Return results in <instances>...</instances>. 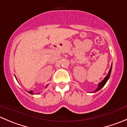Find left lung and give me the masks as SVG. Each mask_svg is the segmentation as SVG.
<instances>
[{
	"label": "left lung",
	"mask_w": 127,
	"mask_h": 127,
	"mask_svg": "<svg viewBox=\"0 0 127 127\" xmlns=\"http://www.w3.org/2000/svg\"><path fill=\"white\" fill-rule=\"evenodd\" d=\"M112 67V64L111 67H110V70H109V72H108V74L107 75V76H106V77H105V78L104 79V80H103V81H102V82H99V85H98V87H97V88L94 91H93V92H97V91H99V90H100V89H101L102 88V87H104V86H105V84H106V82H107L108 79H109V77H110V74H111Z\"/></svg>",
	"instance_id": "left-lung-1"
}]
</instances>
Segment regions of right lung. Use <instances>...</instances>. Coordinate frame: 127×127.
Here are the masks:
<instances>
[{
  "instance_id": "add662e5",
  "label": "right lung",
  "mask_w": 127,
  "mask_h": 127,
  "mask_svg": "<svg viewBox=\"0 0 127 127\" xmlns=\"http://www.w3.org/2000/svg\"><path fill=\"white\" fill-rule=\"evenodd\" d=\"M15 78H16V79H17V77H15ZM48 86V85H47ZM47 86H46V87H47ZM28 93H30V94H33V91H28Z\"/></svg>"
}]
</instances>
